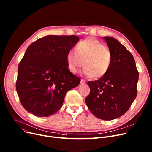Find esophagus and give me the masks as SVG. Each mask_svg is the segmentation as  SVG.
I'll list each match as a JSON object with an SVG mask.
<instances>
[{
  "instance_id": "1",
  "label": "esophagus",
  "mask_w": 152,
  "mask_h": 152,
  "mask_svg": "<svg viewBox=\"0 0 152 152\" xmlns=\"http://www.w3.org/2000/svg\"><path fill=\"white\" fill-rule=\"evenodd\" d=\"M86 84V81L84 80V79H81V84Z\"/></svg>"
}]
</instances>
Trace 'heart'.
<instances>
[{"label": "heart", "mask_w": 152, "mask_h": 152, "mask_svg": "<svg viewBox=\"0 0 152 152\" xmlns=\"http://www.w3.org/2000/svg\"><path fill=\"white\" fill-rule=\"evenodd\" d=\"M66 60L72 73H77L84 62V75L99 79L108 73L111 63V53L108 47L98 40L88 38L77 44L76 52L69 51Z\"/></svg>", "instance_id": "b5f03b06"}]
</instances>
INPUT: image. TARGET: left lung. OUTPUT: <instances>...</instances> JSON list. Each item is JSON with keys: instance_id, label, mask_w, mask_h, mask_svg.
Here are the masks:
<instances>
[{"instance_id": "left-lung-1", "label": "left lung", "mask_w": 152, "mask_h": 152, "mask_svg": "<svg viewBox=\"0 0 152 152\" xmlns=\"http://www.w3.org/2000/svg\"><path fill=\"white\" fill-rule=\"evenodd\" d=\"M111 53L108 73L89 81L90 94L85 102L91 112L103 120H112L125 114L137 94L139 72L132 55L113 37H103Z\"/></svg>"}]
</instances>
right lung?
Returning <instances> with one entry per match:
<instances>
[{"mask_svg":"<svg viewBox=\"0 0 152 152\" xmlns=\"http://www.w3.org/2000/svg\"><path fill=\"white\" fill-rule=\"evenodd\" d=\"M75 35H49L27 49L18 68L16 89L23 107L39 117L49 116L62 107L66 92L81 79L68 69L66 55L79 41Z\"/></svg>","mask_w":152,"mask_h":152,"instance_id":"right-lung-1","label":"right lung"}]
</instances>
